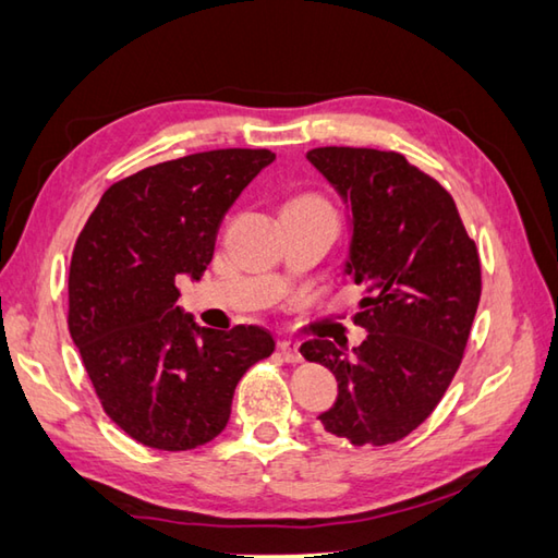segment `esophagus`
Returning a JSON list of instances; mask_svg holds the SVG:
<instances>
[{
  "label": "esophagus",
  "instance_id": "obj_1",
  "mask_svg": "<svg viewBox=\"0 0 558 558\" xmlns=\"http://www.w3.org/2000/svg\"><path fill=\"white\" fill-rule=\"evenodd\" d=\"M278 349L282 353V359H286L288 363H300L302 361V353H300V343L292 341V339H282L278 343Z\"/></svg>",
  "mask_w": 558,
  "mask_h": 558
}]
</instances>
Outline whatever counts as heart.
<instances>
[{
  "label": "heart",
  "instance_id": "1",
  "mask_svg": "<svg viewBox=\"0 0 558 558\" xmlns=\"http://www.w3.org/2000/svg\"><path fill=\"white\" fill-rule=\"evenodd\" d=\"M288 207H329V205L322 197H317V195H305V197L292 199Z\"/></svg>",
  "mask_w": 558,
  "mask_h": 558
}]
</instances>
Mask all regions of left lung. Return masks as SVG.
<instances>
[{"mask_svg":"<svg viewBox=\"0 0 558 558\" xmlns=\"http://www.w3.org/2000/svg\"><path fill=\"white\" fill-rule=\"evenodd\" d=\"M307 160L351 209L343 272L366 286L353 322L368 337L351 353L324 337L300 351L339 383L322 427L385 447L429 417L461 366L481 300L478 248L449 192L402 154L324 146Z\"/></svg>","mask_w":558,"mask_h":558,"instance_id":"1","label":"left lung"}]
</instances>
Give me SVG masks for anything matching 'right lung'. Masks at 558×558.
Instances as JSON below:
<instances>
[{"mask_svg":"<svg viewBox=\"0 0 558 558\" xmlns=\"http://www.w3.org/2000/svg\"><path fill=\"white\" fill-rule=\"evenodd\" d=\"M268 148H219L138 170L111 185L80 231L68 276V327L109 420L160 451L221 434L241 376L268 359L263 327H199L178 276L199 280L221 219Z\"/></svg>","mask_w":558,"mask_h":558,"instance_id":"add662e5","label":"right lung"}]
</instances>
